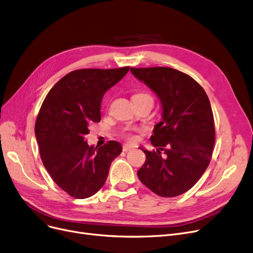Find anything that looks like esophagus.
<instances>
[{"label":"esophagus","mask_w":253,"mask_h":253,"mask_svg":"<svg viewBox=\"0 0 253 253\" xmlns=\"http://www.w3.org/2000/svg\"><path fill=\"white\" fill-rule=\"evenodd\" d=\"M132 149H134V146H133V145H129V144L123 145V151H124V152H128V151L132 150Z\"/></svg>","instance_id":"esophagus-1"}]
</instances>
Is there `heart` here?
<instances>
[{
  "instance_id": "b5f03b06",
  "label": "heart",
  "mask_w": 253,
  "mask_h": 253,
  "mask_svg": "<svg viewBox=\"0 0 253 253\" xmlns=\"http://www.w3.org/2000/svg\"><path fill=\"white\" fill-rule=\"evenodd\" d=\"M144 99H151V100H153L152 97L149 94H146V93H138V94H135L133 96V100H144ZM132 131H133V129L125 128V129H123L122 131H121V135H122L125 138H132L133 137Z\"/></svg>"
}]
</instances>
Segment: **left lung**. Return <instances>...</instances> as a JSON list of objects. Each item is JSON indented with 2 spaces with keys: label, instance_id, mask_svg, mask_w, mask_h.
Masks as SVG:
<instances>
[{
  "label": "left lung",
  "instance_id": "left-lung-1",
  "mask_svg": "<svg viewBox=\"0 0 253 253\" xmlns=\"http://www.w3.org/2000/svg\"><path fill=\"white\" fill-rule=\"evenodd\" d=\"M137 80L156 93L162 120L151 136L156 151L141 149L146 162L140 182L162 197L178 196L201 179L212 158L215 127L212 107L191 76L169 67L131 68Z\"/></svg>",
  "mask_w": 253,
  "mask_h": 253
}]
</instances>
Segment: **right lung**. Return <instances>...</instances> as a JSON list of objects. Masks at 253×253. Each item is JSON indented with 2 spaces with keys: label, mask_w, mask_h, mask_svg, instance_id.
<instances>
[{
  "label": "right lung",
  "mask_w": 253,
  "mask_h": 253,
  "mask_svg": "<svg viewBox=\"0 0 253 253\" xmlns=\"http://www.w3.org/2000/svg\"><path fill=\"white\" fill-rule=\"evenodd\" d=\"M128 71L129 67L74 70L51 87L41 105L35 134L43 166L54 183L75 199L100 190L113 160L122 152L116 140L95 148L84 136L90 125L101 120L104 93Z\"/></svg>",
  "instance_id": "right-lung-1"
}]
</instances>
